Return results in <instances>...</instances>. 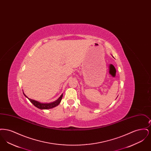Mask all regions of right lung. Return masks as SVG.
Returning <instances> with one entry per match:
<instances>
[{"label":"right lung","instance_id":"obj_1","mask_svg":"<svg viewBox=\"0 0 151 151\" xmlns=\"http://www.w3.org/2000/svg\"><path fill=\"white\" fill-rule=\"evenodd\" d=\"M24 96L27 97V96L24 93ZM62 97H63V94H62L60 97L55 102H53L52 103H49V104H42V103H40L37 101L33 100H32V99H30L28 97H27L29 100L38 109H51V108H54L56 106L58 105L59 104V103L60 102V101L62 100Z\"/></svg>","mask_w":151,"mask_h":151}]
</instances>
